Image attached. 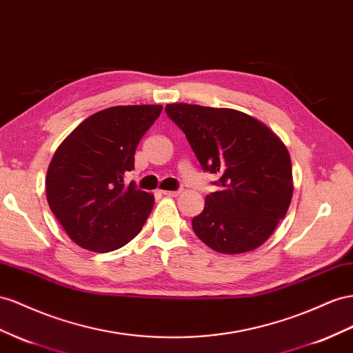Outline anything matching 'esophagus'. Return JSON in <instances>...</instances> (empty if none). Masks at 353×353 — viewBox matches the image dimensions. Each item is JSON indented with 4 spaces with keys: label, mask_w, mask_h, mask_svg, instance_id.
<instances>
[{
    "label": "esophagus",
    "mask_w": 353,
    "mask_h": 353,
    "mask_svg": "<svg viewBox=\"0 0 353 353\" xmlns=\"http://www.w3.org/2000/svg\"><path fill=\"white\" fill-rule=\"evenodd\" d=\"M181 193V190H176V192H170V190H163V192H161V194H165V196H169V197H176V196H179Z\"/></svg>",
    "instance_id": "1"
}]
</instances>
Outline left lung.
Returning a JSON list of instances; mask_svg holds the SVG:
<instances>
[{
  "instance_id": "obj_1",
  "label": "left lung",
  "mask_w": 353,
  "mask_h": 353,
  "mask_svg": "<svg viewBox=\"0 0 353 353\" xmlns=\"http://www.w3.org/2000/svg\"><path fill=\"white\" fill-rule=\"evenodd\" d=\"M166 114L185 133L203 170L220 176L218 192L192 220L196 236L214 251L243 254L261 246L287 215L292 169L276 133L232 108L169 103Z\"/></svg>"
}]
</instances>
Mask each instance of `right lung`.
I'll list each match as a JSON object with an SVG mask.
<instances>
[{
	"instance_id": "right-lung-1",
	"label": "right lung",
	"mask_w": 353,
	"mask_h": 353,
	"mask_svg": "<svg viewBox=\"0 0 353 353\" xmlns=\"http://www.w3.org/2000/svg\"><path fill=\"white\" fill-rule=\"evenodd\" d=\"M161 105H119L94 112L56 150L47 169L46 194L54 216L84 250L110 252L135 237L154 196L125 184L135 168L141 138Z\"/></svg>"
}]
</instances>
